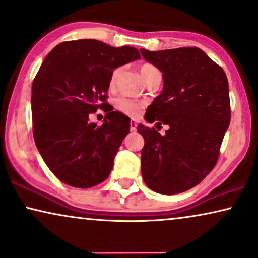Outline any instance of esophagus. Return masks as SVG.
Returning <instances> with one entry per match:
<instances>
[{"instance_id": "1", "label": "esophagus", "mask_w": 258, "mask_h": 258, "mask_svg": "<svg viewBox=\"0 0 258 258\" xmlns=\"http://www.w3.org/2000/svg\"><path fill=\"white\" fill-rule=\"evenodd\" d=\"M136 129H137V123L135 119H132V121H130V130H132V132H136Z\"/></svg>"}]
</instances>
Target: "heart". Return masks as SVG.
Segmentation results:
<instances>
[{
  "mask_svg": "<svg viewBox=\"0 0 258 258\" xmlns=\"http://www.w3.org/2000/svg\"><path fill=\"white\" fill-rule=\"evenodd\" d=\"M155 72H158V69L153 64H149V63H144V64L140 67V73L141 75H142L144 81H146V79L150 75V74H153ZM119 73H121V67H116L115 69H112L110 77H109V88H110V89H114L116 84H117ZM114 104H115V108L117 109L118 111H121L123 114L129 115V116H139L143 109V103L130 100V98H126V97L116 98Z\"/></svg>",
  "mask_w": 258,
  "mask_h": 258,
  "instance_id": "1",
  "label": "heart"
}]
</instances>
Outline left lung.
Here are the masks:
<instances>
[{"instance_id":"obj_1","label":"left lung","mask_w":258,"mask_h":258,"mask_svg":"<svg viewBox=\"0 0 258 258\" xmlns=\"http://www.w3.org/2000/svg\"><path fill=\"white\" fill-rule=\"evenodd\" d=\"M144 59L161 70L163 90L147 109L146 119L167 124L165 135L142 124L141 168L154 191L175 195L199 184L213 170L230 123L224 70L200 48L149 51Z\"/></svg>"}]
</instances>
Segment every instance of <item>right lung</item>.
Segmentation results:
<instances>
[{
	"label": "right lung",
	"mask_w": 258,
	"mask_h": 258,
	"mask_svg": "<svg viewBox=\"0 0 258 258\" xmlns=\"http://www.w3.org/2000/svg\"><path fill=\"white\" fill-rule=\"evenodd\" d=\"M134 47L114 48L97 40L67 41L42 63L31 87L35 144L52 174L75 188H91L110 174L130 130V118L108 107L112 69L140 59ZM97 108L104 124L89 122Z\"/></svg>",
	"instance_id": "obj_1"
}]
</instances>
